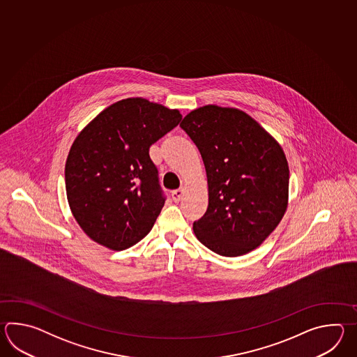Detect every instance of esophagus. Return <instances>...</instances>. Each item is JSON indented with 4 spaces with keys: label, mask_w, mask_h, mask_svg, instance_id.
<instances>
[{
    "label": "esophagus",
    "mask_w": 357,
    "mask_h": 357,
    "mask_svg": "<svg viewBox=\"0 0 357 357\" xmlns=\"http://www.w3.org/2000/svg\"><path fill=\"white\" fill-rule=\"evenodd\" d=\"M183 192H185V190L183 189H178L176 190V191H172V194H171L172 200H174L175 203H178V202L181 200L182 197H183Z\"/></svg>",
    "instance_id": "esophagus-1"
}]
</instances>
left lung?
Returning <instances> with one entry per match:
<instances>
[{"instance_id": "left-lung-1", "label": "left lung", "mask_w": 357, "mask_h": 357, "mask_svg": "<svg viewBox=\"0 0 357 357\" xmlns=\"http://www.w3.org/2000/svg\"><path fill=\"white\" fill-rule=\"evenodd\" d=\"M180 126L202 154L208 180V208L192 226L197 240L222 257L257 249L289 204V163L281 145L237 108L200 107Z\"/></svg>"}]
</instances>
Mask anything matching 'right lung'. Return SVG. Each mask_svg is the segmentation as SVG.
I'll use <instances>...</instances> for the list:
<instances>
[{"label": "right lung", "mask_w": 357, "mask_h": 357, "mask_svg": "<svg viewBox=\"0 0 357 357\" xmlns=\"http://www.w3.org/2000/svg\"><path fill=\"white\" fill-rule=\"evenodd\" d=\"M144 98L107 107L76 137L65 166L70 209L93 241L125 250L149 234L166 197L149 148L181 121Z\"/></svg>", "instance_id": "right-lung-1"}]
</instances>
